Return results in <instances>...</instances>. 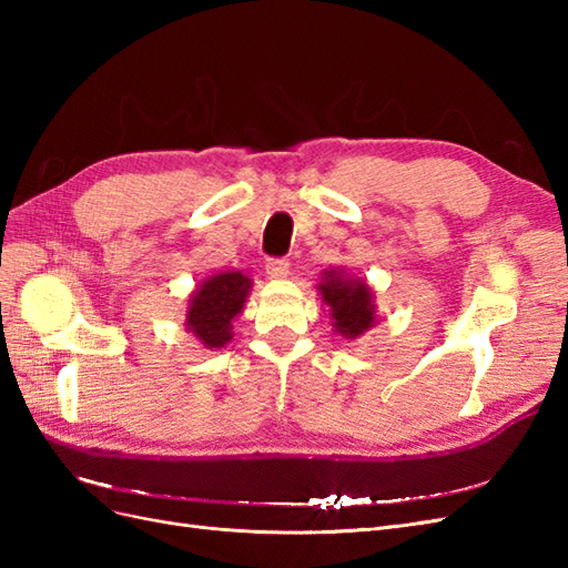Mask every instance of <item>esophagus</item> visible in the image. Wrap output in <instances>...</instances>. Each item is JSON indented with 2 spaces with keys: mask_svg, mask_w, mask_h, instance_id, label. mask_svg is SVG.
Listing matches in <instances>:
<instances>
[{
  "mask_svg": "<svg viewBox=\"0 0 568 568\" xmlns=\"http://www.w3.org/2000/svg\"><path fill=\"white\" fill-rule=\"evenodd\" d=\"M265 272L270 280H284L288 274V261L286 257H272V261H267L265 265Z\"/></svg>",
  "mask_w": 568,
  "mask_h": 568,
  "instance_id": "esophagus-1",
  "label": "esophagus"
}]
</instances>
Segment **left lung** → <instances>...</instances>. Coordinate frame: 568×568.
<instances>
[{
	"mask_svg": "<svg viewBox=\"0 0 568 568\" xmlns=\"http://www.w3.org/2000/svg\"><path fill=\"white\" fill-rule=\"evenodd\" d=\"M322 301L329 305L334 329L343 338H357L376 324L374 296L367 282L346 277L343 270H326L320 282Z\"/></svg>",
	"mask_w": 568,
	"mask_h": 568,
	"instance_id": "obj_1",
	"label": "left lung"
}]
</instances>
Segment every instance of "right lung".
<instances>
[{"mask_svg":"<svg viewBox=\"0 0 568 568\" xmlns=\"http://www.w3.org/2000/svg\"><path fill=\"white\" fill-rule=\"evenodd\" d=\"M253 282L244 272L227 270L203 280L186 305V332H192L203 348H222L232 341V322L244 311Z\"/></svg>","mask_w":568,"mask_h":568,"instance_id":"obj_1","label":"right lung"}]
</instances>
